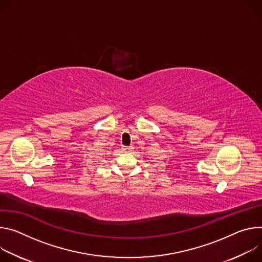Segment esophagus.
Listing matches in <instances>:
<instances>
[{"label": "esophagus", "instance_id": "obj_1", "mask_svg": "<svg viewBox=\"0 0 262 262\" xmlns=\"http://www.w3.org/2000/svg\"><path fill=\"white\" fill-rule=\"evenodd\" d=\"M123 150H124L125 152H131V151L133 150V147H124Z\"/></svg>", "mask_w": 262, "mask_h": 262}]
</instances>
